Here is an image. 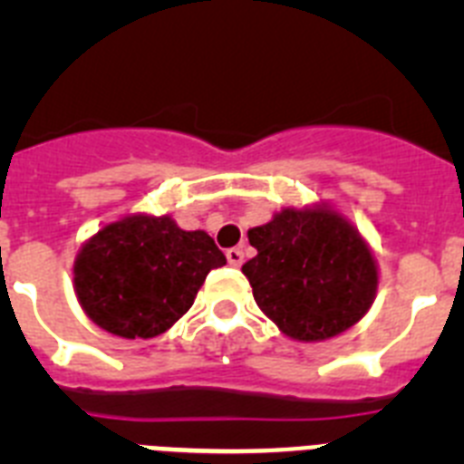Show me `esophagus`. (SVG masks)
Segmentation results:
<instances>
[{
	"instance_id": "obj_1",
	"label": "esophagus",
	"mask_w": 464,
	"mask_h": 464,
	"mask_svg": "<svg viewBox=\"0 0 464 464\" xmlns=\"http://www.w3.org/2000/svg\"><path fill=\"white\" fill-rule=\"evenodd\" d=\"M225 256H227V262L232 267H241V262H244V251L241 248H229Z\"/></svg>"
}]
</instances>
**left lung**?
I'll list each match as a JSON object with an SVG mask.
<instances>
[{"instance_id": "left-lung-1", "label": "left lung", "mask_w": 464, "mask_h": 464, "mask_svg": "<svg viewBox=\"0 0 464 464\" xmlns=\"http://www.w3.org/2000/svg\"><path fill=\"white\" fill-rule=\"evenodd\" d=\"M257 256L241 272L257 306L295 342L337 337L372 309L379 265L370 244L327 202L283 207L248 229Z\"/></svg>"}]
</instances>
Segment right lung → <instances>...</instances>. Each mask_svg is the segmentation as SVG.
<instances>
[{"label": "right lung", "instance_id": "right-lung-1", "mask_svg": "<svg viewBox=\"0 0 464 464\" xmlns=\"http://www.w3.org/2000/svg\"><path fill=\"white\" fill-rule=\"evenodd\" d=\"M225 256L204 229L171 216L127 213L90 237L73 260V293L94 325L122 339H153L192 306Z\"/></svg>", "mask_w": 464, "mask_h": 464}]
</instances>
